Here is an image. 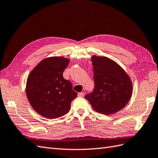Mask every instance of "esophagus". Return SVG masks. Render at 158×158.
Returning <instances> with one entry per match:
<instances>
[{
  "label": "esophagus",
  "mask_w": 158,
  "mask_h": 158,
  "mask_svg": "<svg viewBox=\"0 0 158 158\" xmlns=\"http://www.w3.org/2000/svg\"><path fill=\"white\" fill-rule=\"evenodd\" d=\"M78 96H79V97H83L84 96V93L83 92H79V93H78Z\"/></svg>",
  "instance_id": "obj_1"
}]
</instances>
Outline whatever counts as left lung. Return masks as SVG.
<instances>
[{
    "instance_id": "left-lung-1",
    "label": "left lung",
    "mask_w": 158,
    "mask_h": 158,
    "mask_svg": "<svg viewBox=\"0 0 158 158\" xmlns=\"http://www.w3.org/2000/svg\"><path fill=\"white\" fill-rule=\"evenodd\" d=\"M95 87L85 98L98 112L111 114L120 110L132 95V83L120 66L106 57L91 58Z\"/></svg>"
}]
</instances>
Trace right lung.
<instances>
[{"label": "right lung", "instance_id": "obj_1", "mask_svg": "<svg viewBox=\"0 0 158 158\" xmlns=\"http://www.w3.org/2000/svg\"><path fill=\"white\" fill-rule=\"evenodd\" d=\"M69 63L60 56L42 60L29 75L26 95L32 108L47 118H56L66 114L77 93L72 83L62 76Z\"/></svg>", "mask_w": 158, "mask_h": 158}]
</instances>
